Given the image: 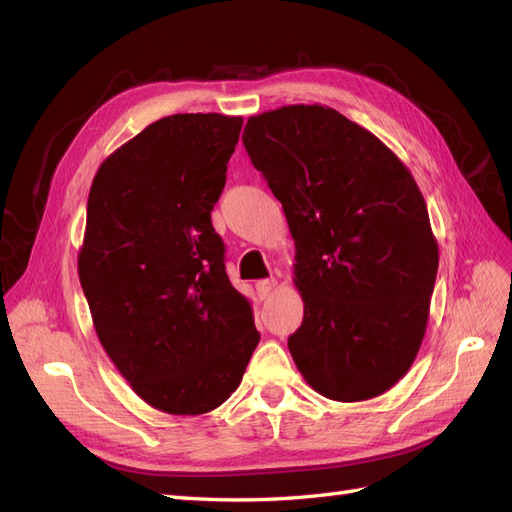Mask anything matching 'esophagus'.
<instances>
[{"instance_id": "obj_1", "label": "esophagus", "mask_w": 512, "mask_h": 512, "mask_svg": "<svg viewBox=\"0 0 512 512\" xmlns=\"http://www.w3.org/2000/svg\"><path fill=\"white\" fill-rule=\"evenodd\" d=\"M275 280H273V277H271V280H258L256 282V294H258V297L260 299H267L269 297V294H271V290L275 288Z\"/></svg>"}]
</instances>
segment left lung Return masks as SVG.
<instances>
[{
  "instance_id": "1",
  "label": "left lung",
  "mask_w": 512,
  "mask_h": 512,
  "mask_svg": "<svg viewBox=\"0 0 512 512\" xmlns=\"http://www.w3.org/2000/svg\"><path fill=\"white\" fill-rule=\"evenodd\" d=\"M243 145L292 232L303 324L288 350L307 384L363 401L406 376L427 329L438 243L410 170L329 106L247 119Z\"/></svg>"
}]
</instances>
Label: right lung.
<instances>
[{
  "mask_svg": "<svg viewBox=\"0 0 512 512\" xmlns=\"http://www.w3.org/2000/svg\"><path fill=\"white\" fill-rule=\"evenodd\" d=\"M241 126L164 117L111 153L89 190L79 277L98 339L134 393L168 414L222 406L260 342L211 224Z\"/></svg>",
  "mask_w": 512,
  "mask_h": 512,
  "instance_id": "1",
  "label": "right lung"
}]
</instances>
